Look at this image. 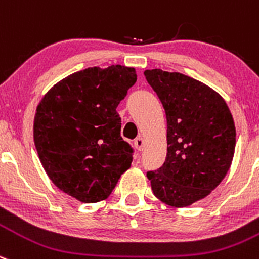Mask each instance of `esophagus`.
<instances>
[{
  "label": "esophagus",
  "instance_id": "obj_1",
  "mask_svg": "<svg viewBox=\"0 0 259 259\" xmlns=\"http://www.w3.org/2000/svg\"><path fill=\"white\" fill-rule=\"evenodd\" d=\"M134 146H135V148L138 149V151H142V149H143V147H144V139L143 138H137V139H135L134 141Z\"/></svg>",
  "mask_w": 259,
  "mask_h": 259
}]
</instances>
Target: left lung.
Here are the masks:
<instances>
[{"label":"left lung","instance_id":"left-lung-1","mask_svg":"<svg viewBox=\"0 0 259 259\" xmlns=\"http://www.w3.org/2000/svg\"><path fill=\"white\" fill-rule=\"evenodd\" d=\"M147 81L167 120V154L162 167L148 171L154 195L171 207L206 198L226 176L236 132L225 100L206 84L180 72L146 70Z\"/></svg>","mask_w":259,"mask_h":259}]
</instances>
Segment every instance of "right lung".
<instances>
[{"label":"right lung","mask_w":259,"mask_h":259,"mask_svg":"<svg viewBox=\"0 0 259 259\" xmlns=\"http://www.w3.org/2000/svg\"><path fill=\"white\" fill-rule=\"evenodd\" d=\"M135 81L134 67H88L55 84L38 105L33 135L40 163L75 199H106L132 165L116 107Z\"/></svg>","instance_id":"right-lung-1"}]
</instances>
